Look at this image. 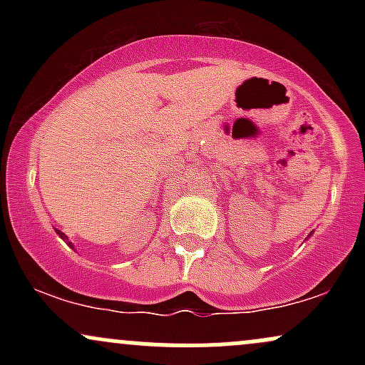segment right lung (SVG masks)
<instances>
[{"label": "right lung", "instance_id": "add662e5", "mask_svg": "<svg viewBox=\"0 0 365 365\" xmlns=\"http://www.w3.org/2000/svg\"><path fill=\"white\" fill-rule=\"evenodd\" d=\"M56 233H58V235H60V237L63 238V240H66V235H65V233H61L60 230H56ZM68 245H72V244H68Z\"/></svg>", "mask_w": 365, "mask_h": 365}]
</instances>
